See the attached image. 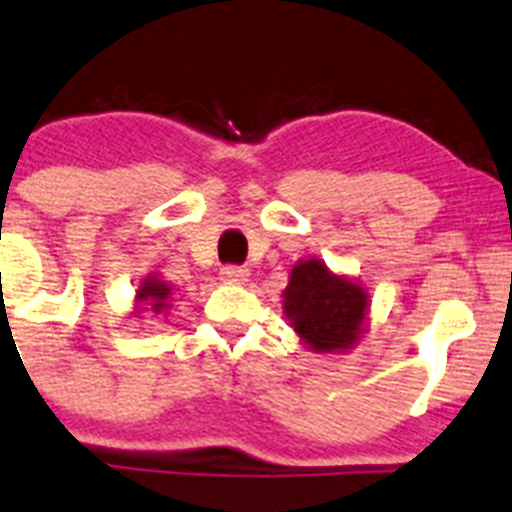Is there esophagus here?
Here are the masks:
<instances>
[{
    "label": "esophagus",
    "instance_id": "34e87169",
    "mask_svg": "<svg viewBox=\"0 0 512 512\" xmlns=\"http://www.w3.org/2000/svg\"><path fill=\"white\" fill-rule=\"evenodd\" d=\"M221 276H223V281H228V284H246L248 269H243V266H236V264H228V266H223Z\"/></svg>",
    "mask_w": 512,
    "mask_h": 512
}]
</instances>
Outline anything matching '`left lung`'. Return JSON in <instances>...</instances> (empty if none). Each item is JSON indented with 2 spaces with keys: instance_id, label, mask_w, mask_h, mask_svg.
Here are the masks:
<instances>
[{
  "instance_id": "1",
  "label": "left lung",
  "mask_w": 512,
  "mask_h": 512,
  "mask_svg": "<svg viewBox=\"0 0 512 512\" xmlns=\"http://www.w3.org/2000/svg\"><path fill=\"white\" fill-rule=\"evenodd\" d=\"M367 301L357 281L332 274L319 259L299 261L284 289L286 316L314 352L354 347L367 319Z\"/></svg>"
}]
</instances>
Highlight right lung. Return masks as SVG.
Wrapping results in <instances>:
<instances>
[{"label":"right lung","mask_w":512,"mask_h":512,"mask_svg":"<svg viewBox=\"0 0 512 512\" xmlns=\"http://www.w3.org/2000/svg\"><path fill=\"white\" fill-rule=\"evenodd\" d=\"M170 294H173V291H170L168 284H163L158 276H148L138 289V304L150 306L155 314H160L163 309H168Z\"/></svg>","instance_id":"add662e5"}]
</instances>
